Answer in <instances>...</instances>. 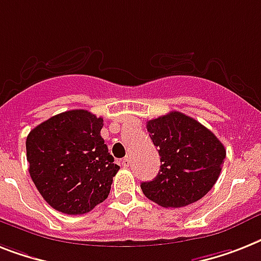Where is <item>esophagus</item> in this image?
Returning <instances> with one entry per match:
<instances>
[{"instance_id": "esophagus-1", "label": "esophagus", "mask_w": 261, "mask_h": 261, "mask_svg": "<svg viewBox=\"0 0 261 261\" xmlns=\"http://www.w3.org/2000/svg\"><path fill=\"white\" fill-rule=\"evenodd\" d=\"M122 165H123L124 167H128L131 165V161H130V156H126L123 161H122Z\"/></svg>"}]
</instances>
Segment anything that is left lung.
Masks as SVG:
<instances>
[{"mask_svg": "<svg viewBox=\"0 0 261 261\" xmlns=\"http://www.w3.org/2000/svg\"><path fill=\"white\" fill-rule=\"evenodd\" d=\"M146 127L162 164L155 178L141 184L143 194L164 207L201 200L219 179L225 160L219 138L178 111L149 120Z\"/></svg>", "mask_w": 261, "mask_h": 261, "instance_id": "1", "label": "left lung"}]
</instances>
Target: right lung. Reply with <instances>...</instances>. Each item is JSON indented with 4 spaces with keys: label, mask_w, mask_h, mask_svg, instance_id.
I'll return each mask as SVG.
<instances>
[{
    "label": "right lung",
    "mask_w": 261,
    "mask_h": 261,
    "mask_svg": "<svg viewBox=\"0 0 261 261\" xmlns=\"http://www.w3.org/2000/svg\"><path fill=\"white\" fill-rule=\"evenodd\" d=\"M103 118L71 110L36 126L27 138L29 174L42 198L65 215H84L109 197L119 170L105 139Z\"/></svg>",
    "instance_id": "1"
}]
</instances>
